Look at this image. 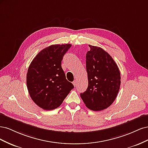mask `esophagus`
Masks as SVG:
<instances>
[{
    "label": "esophagus",
    "instance_id": "esophagus-1",
    "mask_svg": "<svg viewBox=\"0 0 148 148\" xmlns=\"http://www.w3.org/2000/svg\"><path fill=\"white\" fill-rule=\"evenodd\" d=\"M73 84L74 85L75 87H76V86H77V82L76 81V80H75V81L73 82Z\"/></svg>",
    "mask_w": 148,
    "mask_h": 148
}]
</instances>
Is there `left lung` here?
<instances>
[{
	"label": "left lung",
	"instance_id": "1",
	"mask_svg": "<svg viewBox=\"0 0 148 148\" xmlns=\"http://www.w3.org/2000/svg\"><path fill=\"white\" fill-rule=\"evenodd\" d=\"M89 47L91 49L86 56L88 86L80 96L88 109L100 111L109 107L117 97L120 73L112 57L104 49Z\"/></svg>",
	"mask_w": 148,
	"mask_h": 148
}]
</instances>
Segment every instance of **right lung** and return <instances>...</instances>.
Wrapping results in <instances>:
<instances>
[{
  "label": "right lung",
  "mask_w": 148,
  "mask_h": 148,
  "mask_svg": "<svg viewBox=\"0 0 148 148\" xmlns=\"http://www.w3.org/2000/svg\"><path fill=\"white\" fill-rule=\"evenodd\" d=\"M70 44H53L44 48L31 62L26 75V84L31 99L47 110L59 107L73 84L66 79L62 68L63 57Z\"/></svg>",
  "instance_id": "obj_1"
}]
</instances>
